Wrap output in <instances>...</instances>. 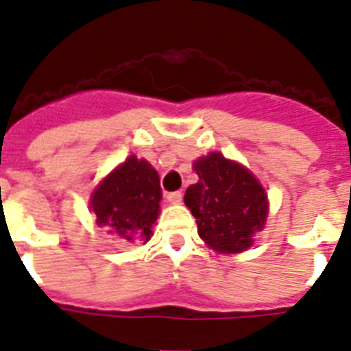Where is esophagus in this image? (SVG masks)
<instances>
[{
	"instance_id": "34e87169",
	"label": "esophagus",
	"mask_w": 351,
	"mask_h": 351,
	"mask_svg": "<svg viewBox=\"0 0 351 351\" xmlns=\"http://www.w3.org/2000/svg\"><path fill=\"white\" fill-rule=\"evenodd\" d=\"M167 199L170 201V203H173V205H178V203H181V199H183V194L181 192H170V194L167 195Z\"/></svg>"
}]
</instances>
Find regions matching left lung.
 I'll return each instance as SVG.
<instances>
[{"mask_svg":"<svg viewBox=\"0 0 351 351\" xmlns=\"http://www.w3.org/2000/svg\"><path fill=\"white\" fill-rule=\"evenodd\" d=\"M199 181L184 192V205L197 223V234L221 254L247 251L269 214L267 194L251 170L219 152L194 162Z\"/></svg>","mask_w":351,"mask_h":351,"instance_id":"1","label":"left lung"}]
</instances>
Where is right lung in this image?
<instances>
[{
	"mask_svg": "<svg viewBox=\"0 0 351 351\" xmlns=\"http://www.w3.org/2000/svg\"><path fill=\"white\" fill-rule=\"evenodd\" d=\"M159 173L150 162L128 157L93 190L89 208L97 225L128 241H148L162 197Z\"/></svg>",
	"mask_w": 351,
	"mask_h": 351,
	"instance_id": "1",
	"label": "right lung"
}]
</instances>
